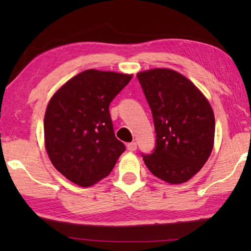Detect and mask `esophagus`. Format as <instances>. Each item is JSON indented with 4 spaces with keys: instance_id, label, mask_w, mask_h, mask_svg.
<instances>
[{
    "instance_id": "obj_1",
    "label": "esophagus",
    "mask_w": 251,
    "mask_h": 251,
    "mask_svg": "<svg viewBox=\"0 0 251 251\" xmlns=\"http://www.w3.org/2000/svg\"><path fill=\"white\" fill-rule=\"evenodd\" d=\"M136 148H137V144H136V142H131V143L127 144V150H128L129 151H136Z\"/></svg>"
}]
</instances>
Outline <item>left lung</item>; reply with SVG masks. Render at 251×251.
<instances>
[{
	"instance_id": "obj_1",
	"label": "left lung",
	"mask_w": 251,
	"mask_h": 251,
	"mask_svg": "<svg viewBox=\"0 0 251 251\" xmlns=\"http://www.w3.org/2000/svg\"><path fill=\"white\" fill-rule=\"evenodd\" d=\"M154 120L156 145L142 154L152 175L169 184L189 180L211 154L215 117L202 93L185 76L168 69L137 74Z\"/></svg>"
}]
</instances>
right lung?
Returning a JSON list of instances; mask_svg holds the SVG:
<instances>
[{"label": "right lung", "instance_id": "add662e5", "mask_svg": "<svg viewBox=\"0 0 251 251\" xmlns=\"http://www.w3.org/2000/svg\"><path fill=\"white\" fill-rule=\"evenodd\" d=\"M131 75L84 71L55 93L44 117L45 147L54 167L88 187L109 175L125 151L115 137L109 104Z\"/></svg>", "mask_w": 251, "mask_h": 251}]
</instances>
